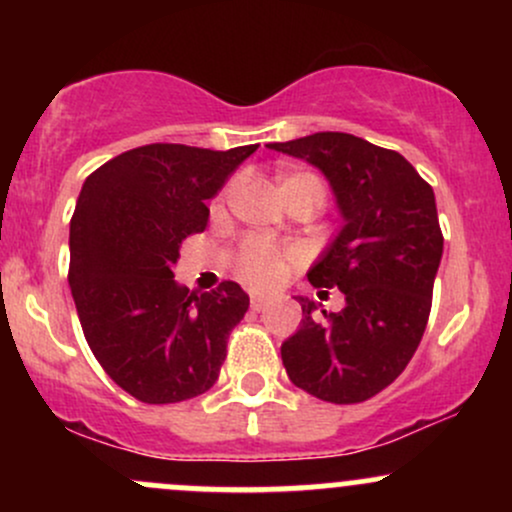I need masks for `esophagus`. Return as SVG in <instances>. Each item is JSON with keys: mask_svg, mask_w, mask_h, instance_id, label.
Returning a JSON list of instances; mask_svg holds the SVG:
<instances>
[{"mask_svg": "<svg viewBox=\"0 0 512 512\" xmlns=\"http://www.w3.org/2000/svg\"><path fill=\"white\" fill-rule=\"evenodd\" d=\"M269 305V301L267 298H260V296H252V301H250V308L255 310V313H262L264 308H267Z\"/></svg>", "mask_w": 512, "mask_h": 512, "instance_id": "obj_1", "label": "esophagus"}]
</instances>
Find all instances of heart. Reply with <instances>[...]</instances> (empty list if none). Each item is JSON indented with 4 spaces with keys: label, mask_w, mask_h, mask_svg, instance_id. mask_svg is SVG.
<instances>
[{
    "label": "heart",
    "mask_w": 512,
    "mask_h": 512,
    "mask_svg": "<svg viewBox=\"0 0 512 512\" xmlns=\"http://www.w3.org/2000/svg\"><path fill=\"white\" fill-rule=\"evenodd\" d=\"M291 185H315L320 187V180L313 178L308 173H289L279 178V190ZM291 257L272 248L264 240H248L243 245L238 255V274L248 281L255 289H272V286L281 284V279L286 276V269H289Z\"/></svg>",
    "instance_id": "heart-1"
}]
</instances>
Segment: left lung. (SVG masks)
<instances>
[{"label":"left lung","mask_w":512,"mask_h":512,"mask_svg":"<svg viewBox=\"0 0 512 512\" xmlns=\"http://www.w3.org/2000/svg\"><path fill=\"white\" fill-rule=\"evenodd\" d=\"M269 149L325 175L342 228L308 281L344 293L339 313L298 296L303 320L281 344L291 383L334 404L366 402L407 368L424 337L443 257L436 195L402 154L344 132H317Z\"/></svg>","instance_id":"obj_1"}]
</instances>
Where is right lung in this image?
Segmentation results:
<instances>
[{"label": "right lung", "instance_id": "add662e5", "mask_svg": "<svg viewBox=\"0 0 512 512\" xmlns=\"http://www.w3.org/2000/svg\"><path fill=\"white\" fill-rule=\"evenodd\" d=\"M257 144L228 151L149 144L91 173L69 223V286L93 356L122 390L175 404L219 380L250 298L236 281L190 291L175 281L182 240L202 233L207 199Z\"/></svg>", "mask_w": 512, "mask_h": 512}]
</instances>
